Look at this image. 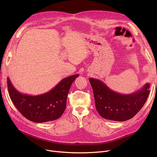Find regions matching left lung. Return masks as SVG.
<instances>
[{
  "mask_svg": "<svg viewBox=\"0 0 157 157\" xmlns=\"http://www.w3.org/2000/svg\"><path fill=\"white\" fill-rule=\"evenodd\" d=\"M95 108L102 118L124 121L133 118L141 110L150 94V83L130 94H121L113 91L99 79L90 78Z\"/></svg>",
  "mask_w": 157,
  "mask_h": 157,
  "instance_id": "obj_1",
  "label": "left lung"
}]
</instances>
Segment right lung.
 I'll return each instance as SVG.
<instances>
[{
  "label": "right lung",
  "instance_id": "add662e5",
  "mask_svg": "<svg viewBox=\"0 0 157 157\" xmlns=\"http://www.w3.org/2000/svg\"><path fill=\"white\" fill-rule=\"evenodd\" d=\"M79 74L65 78L48 92L30 95L18 92L7 77V88L11 99L19 112L30 121L36 123L59 118L66 108V102L72 83Z\"/></svg>",
  "mask_w": 157,
  "mask_h": 157
}]
</instances>
